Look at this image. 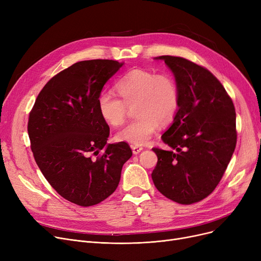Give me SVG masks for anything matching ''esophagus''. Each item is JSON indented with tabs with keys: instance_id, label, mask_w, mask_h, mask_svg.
<instances>
[{
	"instance_id": "obj_1",
	"label": "esophagus",
	"mask_w": 261,
	"mask_h": 261,
	"mask_svg": "<svg viewBox=\"0 0 261 261\" xmlns=\"http://www.w3.org/2000/svg\"><path fill=\"white\" fill-rule=\"evenodd\" d=\"M131 148H132V152L134 154H139L143 150V147L140 145H131Z\"/></svg>"
}]
</instances>
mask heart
<instances>
[{
    "label": "heart",
    "instance_id": "b5f03b06",
    "mask_svg": "<svg viewBox=\"0 0 261 261\" xmlns=\"http://www.w3.org/2000/svg\"><path fill=\"white\" fill-rule=\"evenodd\" d=\"M115 87L121 99L111 92H102L97 98L102 119L119 126L125 122L129 107L134 105L138 115L117 132L118 141L143 145L151 139L159 123L167 125L174 119L180 105V90L171 74L134 68L119 78Z\"/></svg>",
    "mask_w": 261,
    "mask_h": 261
}]
</instances>
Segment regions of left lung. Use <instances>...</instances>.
Returning a JSON list of instances; mask_svg holds the SVG:
<instances>
[{
  "mask_svg": "<svg viewBox=\"0 0 261 261\" xmlns=\"http://www.w3.org/2000/svg\"><path fill=\"white\" fill-rule=\"evenodd\" d=\"M172 71L180 105L162 135L169 148L158 155L151 176L156 189L180 204L210 196L227 168L237 143L236 112L222 84L202 65L182 57L160 56Z\"/></svg>",
  "mask_w": 261,
  "mask_h": 261,
  "instance_id": "1",
  "label": "left lung"
}]
</instances>
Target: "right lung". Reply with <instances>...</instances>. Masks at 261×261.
<instances>
[{
    "instance_id": "right-lung-1",
    "label": "right lung",
    "mask_w": 261,
    "mask_h": 261,
    "mask_svg": "<svg viewBox=\"0 0 261 261\" xmlns=\"http://www.w3.org/2000/svg\"><path fill=\"white\" fill-rule=\"evenodd\" d=\"M122 64L74 63L48 80L30 113L27 131L38 167L62 198L79 206L111 196L132 155L126 142L106 145L110 128L97 108L105 84Z\"/></svg>"
}]
</instances>
